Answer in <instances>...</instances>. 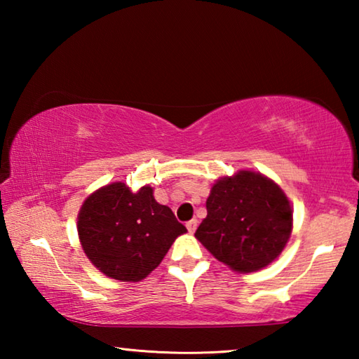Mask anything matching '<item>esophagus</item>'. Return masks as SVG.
Returning <instances> with one entry per match:
<instances>
[{
	"label": "esophagus",
	"mask_w": 359,
	"mask_h": 359,
	"mask_svg": "<svg viewBox=\"0 0 359 359\" xmlns=\"http://www.w3.org/2000/svg\"><path fill=\"white\" fill-rule=\"evenodd\" d=\"M187 229H188V233H194V231H196V228H198V222L196 220H190V222H187Z\"/></svg>",
	"instance_id": "obj_1"
}]
</instances>
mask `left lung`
I'll return each mask as SVG.
<instances>
[{
	"label": "left lung",
	"mask_w": 359,
	"mask_h": 359,
	"mask_svg": "<svg viewBox=\"0 0 359 359\" xmlns=\"http://www.w3.org/2000/svg\"><path fill=\"white\" fill-rule=\"evenodd\" d=\"M208 217L196 239L231 269L253 272L287 245L293 210L282 188L259 172L239 171L217 180L205 201Z\"/></svg>",
	"instance_id": "left-lung-1"
}]
</instances>
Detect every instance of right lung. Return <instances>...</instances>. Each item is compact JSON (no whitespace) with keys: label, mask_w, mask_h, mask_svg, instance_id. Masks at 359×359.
<instances>
[{"label":"right lung","mask_w":359,"mask_h":359,"mask_svg":"<svg viewBox=\"0 0 359 359\" xmlns=\"http://www.w3.org/2000/svg\"><path fill=\"white\" fill-rule=\"evenodd\" d=\"M85 255L107 277L139 282L165 258L175 238L187 233L154 190L133 193L123 182L106 185L83 203L77 220Z\"/></svg>","instance_id":"right-lung-1"}]
</instances>
